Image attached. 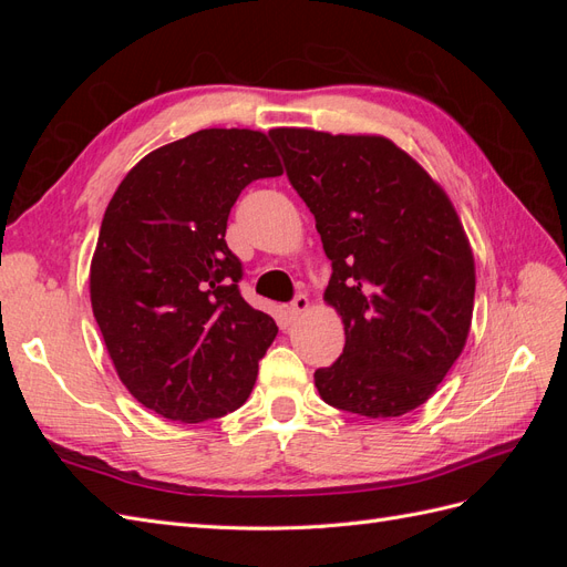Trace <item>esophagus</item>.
<instances>
[{"instance_id":"1","label":"esophagus","mask_w":567,"mask_h":567,"mask_svg":"<svg viewBox=\"0 0 567 567\" xmlns=\"http://www.w3.org/2000/svg\"><path fill=\"white\" fill-rule=\"evenodd\" d=\"M307 307H310V300H307V296H302V293H300V296H296V298H293V302L288 305V315H290V319L296 321L302 312H307Z\"/></svg>"}]
</instances>
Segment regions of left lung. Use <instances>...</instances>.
I'll list each match as a JSON object with an SVG mask.
<instances>
[{"instance_id": "left-lung-1", "label": "left lung", "mask_w": 567, "mask_h": 567, "mask_svg": "<svg viewBox=\"0 0 567 567\" xmlns=\"http://www.w3.org/2000/svg\"><path fill=\"white\" fill-rule=\"evenodd\" d=\"M317 219L346 323L338 362L315 371L326 404L369 419L421 406L466 346L475 265L447 194L385 136L269 132Z\"/></svg>"}]
</instances>
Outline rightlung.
<instances>
[{"label":"right lung","mask_w":567,"mask_h":567,"mask_svg":"<svg viewBox=\"0 0 567 567\" xmlns=\"http://www.w3.org/2000/svg\"><path fill=\"white\" fill-rule=\"evenodd\" d=\"M281 173L267 134L200 130L148 153L109 203L94 319L120 381L163 419L200 423L248 400L279 329L244 300L225 234L244 188Z\"/></svg>","instance_id":"obj_1"}]
</instances>
